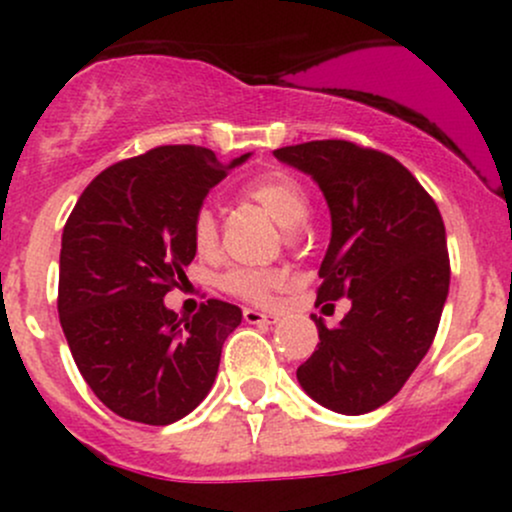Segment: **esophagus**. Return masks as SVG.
<instances>
[{
    "label": "esophagus",
    "instance_id": "obj_1",
    "mask_svg": "<svg viewBox=\"0 0 512 512\" xmlns=\"http://www.w3.org/2000/svg\"><path fill=\"white\" fill-rule=\"evenodd\" d=\"M243 317L248 325H274V322L279 320V317L272 313H260V310H252V308H245Z\"/></svg>",
    "mask_w": 512,
    "mask_h": 512
}]
</instances>
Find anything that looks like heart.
I'll use <instances>...</instances> for the list:
<instances>
[{
	"mask_svg": "<svg viewBox=\"0 0 512 512\" xmlns=\"http://www.w3.org/2000/svg\"><path fill=\"white\" fill-rule=\"evenodd\" d=\"M240 195L272 214L284 228H296L308 219L310 195L305 185L289 170L272 168L243 182ZM192 245L202 255H209L219 248V216L209 204H202L190 221ZM284 284V276L269 267H236L221 274L219 286L231 296L248 303H264Z\"/></svg>",
	"mask_w": 512,
	"mask_h": 512,
	"instance_id": "b5f03b06",
	"label": "heart"
}]
</instances>
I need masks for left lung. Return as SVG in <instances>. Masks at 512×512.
Here are the masks:
<instances>
[{
	"mask_svg": "<svg viewBox=\"0 0 512 512\" xmlns=\"http://www.w3.org/2000/svg\"><path fill=\"white\" fill-rule=\"evenodd\" d=\"M313 175L330 204L332 238L317 303L351 298L339 327L313 315L320 342L296 370L322 407L366 414L402 390L431 349L450 286L443 216L397 158L346 139L276 149Z\"/></svg>",
	"mask_w": 512,
	"mask_h": 512,
	"instance_id": "left-lung-1",
	"label": "left lung"
}]
</instances>
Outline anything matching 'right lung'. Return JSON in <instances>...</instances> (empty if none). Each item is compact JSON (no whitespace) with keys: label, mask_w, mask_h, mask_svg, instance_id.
<instances>
[{"label":"right lung","mask_w":512,"mask_h":512,"mask_svg":"<svg viewBox=\"0 0 512 512\" xmlns=\"http://www.w3.org/2000/svg\"><path fill=\"white\" fill-rule=\"evenodd\" d=\"M231 166L192 144L156 146L88 182L64 223L60 325L88 387L117 416L168 426L207 397L238 305L209 298L190 320L163 305L195 260L190 221Z\"/></svg>","instance_id":"1"}]
</instances>
